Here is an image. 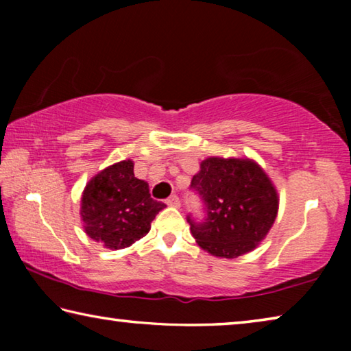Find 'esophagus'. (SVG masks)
Instances as JSON below:
<instances>
[{
    "instance_id": "esophagus-1",
    "label": "esophagus",
    "mask_w": 351,
    "mask_h": 351,
    "mask_svg": "<svg viewBox=\"0 0 351 351\" xmlns=\"http://www.w3.org/2000/svg\"><path fill=\"white\" fill-rule=\"evenodd\" d=\"M165 203H167V206H170V207H180L181 206V201H180V198L176 197V195H171V197L167 198Z\"/></svg>"
}]
</instances>
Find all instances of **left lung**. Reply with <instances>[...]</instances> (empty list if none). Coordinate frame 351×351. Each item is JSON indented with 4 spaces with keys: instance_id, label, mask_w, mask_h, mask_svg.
Returning a JSON list of instances; mask_svg holds the SVG:
<instances>
[{
    "instance_id": "left-lung-1",
    "label": "left lung",
    "mask_w": 351,
    "mask_h": 351,
    "mask_svg": "<svg viewBox=\"0 0 351 351\" xmlns=\"http://www.w3.org/2000/svg\"><path fill=\"white\" fill-rule=\"evenodd\" d=\"M192 187L204 201L207 218L195 223L189 217L190 232L213 257L237 258L254 251L277 218V189L254 159L207 158Z\"/></svg>"
}]
</instances>
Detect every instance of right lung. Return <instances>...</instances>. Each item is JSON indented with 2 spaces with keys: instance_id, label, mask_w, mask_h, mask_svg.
<instances>
[{
  "instance_id": "add662e5",
  "label": "right lung",
  "mask_w": 351,
  "mask_h": 351,
  "mask_svg": "<svg viewBox=\"0 0 351 351\" xmlns=\"http://www.w3.org/2000/svg\"><path fill=\"white\" fill-rule=\"evenodd\" d=\"M133 169L132 159L108 165L86 182L82 193L83 230L112 251L145 237L158 212L167 207L150 197L148 182L138 180Z\"/></svg>"
}]
</instances>
